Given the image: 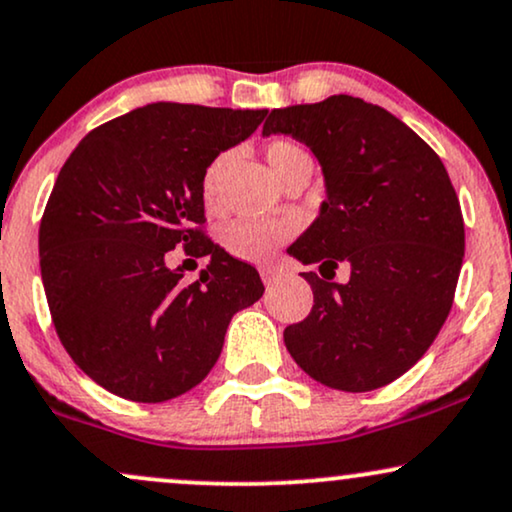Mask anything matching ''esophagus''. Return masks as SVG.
Here are the masks:
<instances>
[{
	"label": "esophagus",
	"mask_w": 512,
	"mask_h": 512,
	"mask_svg": "<svg viewBox=\"0 0 512 512\" xmlns=\"http://www.w3.org/2000/svg\"><path fill=\"white\" fill-rule=\"evenodd\" d=\"M260 276H262V281L269 286V283H274L276 279H279V269L269 264V267H262V269H260Z\"/></svg>",
	"instance_id": "34e87169"
}]
</instances>
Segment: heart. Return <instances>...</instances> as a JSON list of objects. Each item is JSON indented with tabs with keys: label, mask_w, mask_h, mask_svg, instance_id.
I'll return each mask as SVG.
<instances>
[{
	"label": "heart",
	"mask_w": 512,
	"mask_h": 512,
	"mask_svg": "<svg viewBox=\"0 0 512 512\" xmlns=\"http://www.w3.org/2000/svg\"><path fill=\"white\" fill-rule=\"evenodd\" d=\"M312 162L305 147H300L293 140L279 138L267 145V164L272 174L279 178L293 171L295 166ZM226 164V155L212 159L202 174V197L205 202H214L219 188L221 169ZM295 221L293 219H233L221 231V243L229 255L238 257L245 262H267L272 260L274 252L281 248L286 240L295 236Z\"/></svg>",
	"instance_id": "heart-1"
}]
</instances>
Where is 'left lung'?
Wrapping results in <instances>:
<instances>
[{
	"instance_id": "8db88e82",
	"label": "left lung",
	"mask_w": 512,
	"mask_h": 512,
	"mask_svg": "<svg viewBox=\"0 0 512 512\" xmlns=\"http://www.w3.org/2000/svg\"><path fill=\"white\" fill-rule=\"evenodd\" d=\"M264 135L286 133L315 152L326 200L288 248L346 283L303 272L315 305L283 341L303 372L329 389L391 384L427 353L453 307L465 255L458 195L439 155L384 107L331 95L264 114Z\"/></svg>"
}]
</instances>
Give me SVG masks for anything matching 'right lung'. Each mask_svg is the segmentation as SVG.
<instances>
[{
    "instance_id": "obj_1",
    "label": "right lung",
    "mask_w": 512,
    "mask_h": 512,
    "mask_svg": "<svg viewBox=\"0 0 512 512\" xmlns=\"http://www.w3.org/2000/svg\"><path fill=\"white\" fill-rule=\"evenodd\" d=\"M267 109L157 102L80 140L40 221V272L61 346L92 381L135 403L193 389L226 326L262 298L260 274L205 233L202 174ZM209 256L183 284L168 252Z\"/></svg>"
}]
</instances>
